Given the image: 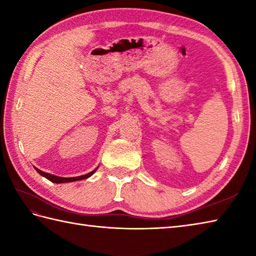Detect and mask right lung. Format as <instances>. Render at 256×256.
Wrapping results in <instances>:
<instances>
[{"instance_id": "add662e5", "label": "right lung", "mask_w": 256, "mask_h": 256, "mask_svg": "<svg viewBox=\"0 0 256 256\" xmlns=\"http://www.w3.org/2000/svg\"><path fill=\"white\" fill-rule=\"evenodd\" d=\"M35 170L40 174L42 176H44L45 178H47L48 180H50V182H56V184H62V182H77V180H81V179H86V178H88V177H90L92 174H94L98 168H96L94 170H92L91 172H89V174H86V175H84V176H79V177H72V178H64V177H59V176H55V175H52V174H48V172H42V170H38V168H36L35 167Z\"/></svg>"}]
</instances>
